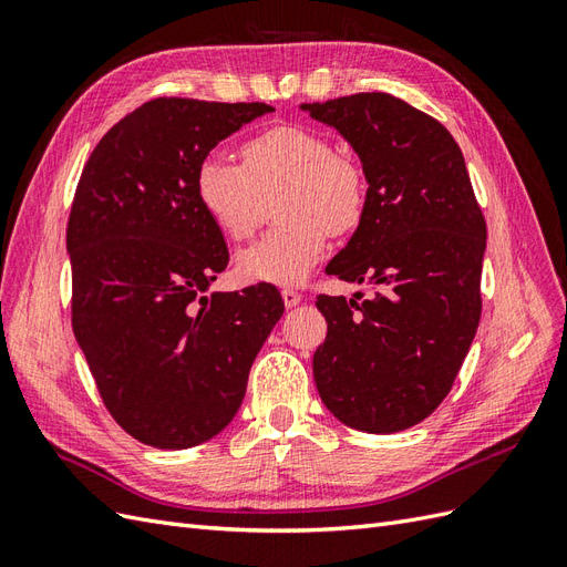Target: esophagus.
Here are the masks:
<instances>
[{
	"mask_svg": "<svg viewBox=\"0 0 567 567\" xmlns=\"http://www.w3.org/2000/svg\"><path fill=\"white\" fill-rule=\"evenodd\" d=\"M281 298H284V305H286V307H296V305H300V300H302V296L298 293V290H293V288H284V290H281Z\"/></svg>",
	"mask_w": 567,
	"mask_h": 567,
	"instance_id": "obj_1",
	"label": "esophagus"
}]
</instances>
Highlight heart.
Returning <instances> with one entry per match:
<instances>
[{"label": "heart", "mask_w": 567, "mask_h": 567, "mask_svg": "<svg viewBox=\"0 0 567 567\" xmlns=\"http://www.w3.org/2000/svg\"><path fill=\"white\" fill-rule=\"evenodd\" d=\"M244 165L208 156L196 169V198L231 241H246L277 203L281 227L236 257L238 277L250 284L296 286L310 277L333 236L364 219V169L336 153L329 136L300 125L260 132L241 146Z\"/></svg>", "instance_id": "heart-1"}]
</instances>
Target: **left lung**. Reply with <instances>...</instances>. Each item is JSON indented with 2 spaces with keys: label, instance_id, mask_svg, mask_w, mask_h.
Here are the masks:
<instances>
[{
  "label": "left lung",
  "instance_id": "obj_1",
  "mask_svg": "<svg viewBox=\"0 0 567 567\" xmlns=\"http://www.w3.org/2000/svg\"><path fill=\"white\" fill-rule=\"evenodd\" d=\"M300 111L338 130L369 184L364 219L326 271L373 293L319 296V398L354 431L400 433L447 398L471 350L485 217L454 136L406 101L367 92Z\"/></svg>",
  "mask_w": 567,
  "mask_h": 567
}]
</instances>
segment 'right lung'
Instances as JSON below:
<instances>
[{"label":"right lung","mask_w":567,"mask_h":567,"mask_svg":"<svg viewBox=\"0 0 567 567\" xmlns=\"http://www.w3.org/2000/svg\"><path fill=\"white\" fill-rule=\"evenodd\" d=\"M271 111L153 99L113 125L82 169L65 234L73 331L111 416L156 450L225 431L284 315L269 284L205 293L229 250L196 198L198 163Z\"/></svg>","instance_id":"1"}]
</instances>
